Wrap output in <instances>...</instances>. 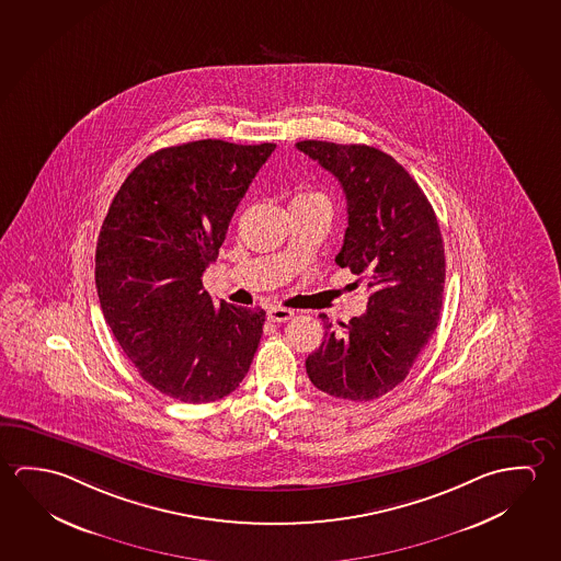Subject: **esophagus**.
<instances>
[{
	"label": "esophagus",
	"instance_id": "1",
	"mask_svg": "<svg viewBox=\"0 0 561 561\" xmlns=\"http://www.w3.org/2000/svg\"><path fill=\"white\" fill-rule=\"evenodd\" d=\"M295 312L291 309H284V307H270L267 311V319L272 322H285L289 321L294 317Z\"/></svg>",
	"mask_w": 561,
	"mask_h": 561
}]
</instances>
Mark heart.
I'll return each instance as SVG.
<instances>
[{"instance_id":"heart-1","label":"heart","mask_w":561,"mask_h":561,"mask_svg":"<svg viewBox=\"0 0 561 561\" xmlns=\"http://www.w3.org/2000/svg\"><path fill=\"white\" fill-rule=\"evenodd\" d=\"M291 203H322V205L331 207L329 197H327L324 193L319 192V190H304V192H297Z\"/></svg>"}]
</instances>
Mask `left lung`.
Masks as SVG:
<instances>
[{
	"label": "left lung",
	"instance_id": "8db88e82",
	"mask_svg": "<svg viewBox=\"0 0 561 561\" xmlns=\"http://www.w3.org/2000/svg\"><path fill=\"white\" fill-rule=\"evenodd\" d=\"M297 150L339 180L348 229L340 267L368 279V309L342 331L327 314L324 340L305 362L312 386L371 401L399 386L438 327L446 277L440 227L423 190L396 158L368 145L301 140Z\"/></svg>",
	"mask_w": 561,
	"mask_h": 561
}]
</instances>
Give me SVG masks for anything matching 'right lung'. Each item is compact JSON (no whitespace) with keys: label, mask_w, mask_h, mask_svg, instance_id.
<instances>
[{"label":"right lung","mask_w":561,"mask_h":561,"mask_svg":"<svg viewBox=\"0 0 561 561\" xmlns=\"http://www.w3.org/2000/svg\"><path fill=\"white\" fill-rule=\"evenodd\" d=\"M276 145L193 140L127 175L95 249L103 317L140 377L182 403L232 393L256 354L264 309L213 304L205 267Z\"/></svg>","instance_id":"right-lung-1"}]
</instances>
